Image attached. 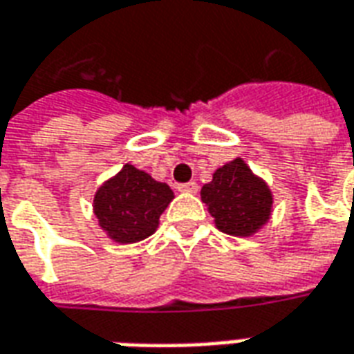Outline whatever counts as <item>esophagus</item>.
Instances as JSON below:
<instances>
[{
	"label": "esophagus",
	"mask_w": 354,
	"mask_h": 354,
	"mask_svg": "<svg viewBox=\"0 0 354 354\" xmlns=\"http://www.w3.org/2000/svg\"><path fill=\"white\" fill-rule=\"evenodd\" d=\"M197 189H199V185H197V182L178 184V192H182V193H197Z\"/></svg>",
	"instance_id": "34e87169"
}]
</instances>
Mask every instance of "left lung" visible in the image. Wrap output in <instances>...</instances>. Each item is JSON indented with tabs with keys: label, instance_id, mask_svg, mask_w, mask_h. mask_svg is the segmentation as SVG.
Listing matches in <instances>:
<instances>
[{
	"label": "left lung",
	"instance_id": "8db88e82",
	"mask_svg": "<svg viewBox=\"0 0 354 354\" xmlns=\"http://www.w3.org/2000/svg\"><path fill=\"white\" fill-rule=\"evenodd\" d=\"M201 199L218 230L233 237H250L273 212V193L241 157L225 162L203 185Z\"/></svg>",
	"mask_w": 354,
	"mask_h": 354
}]
</instances>
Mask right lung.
Segmentation results:
<instances>
[{"label":"right lung","instance_id":"1","mask_svg":"<svg viewBox=\"0 0 354 354\" xmlns=\"http://www.w3.org/2000/svg\"><path fill=\"white\" fill-rule=\"evenodd\" d=\"M172 199L174 193L169 185L127 162L98 187L93 210L98 225L111 241L132 245L153 235Z\"/></svg>","mask_w":354,"mask_h":354}]
</instances>
